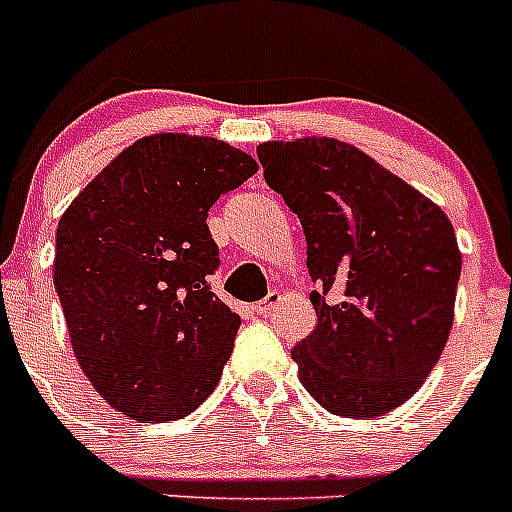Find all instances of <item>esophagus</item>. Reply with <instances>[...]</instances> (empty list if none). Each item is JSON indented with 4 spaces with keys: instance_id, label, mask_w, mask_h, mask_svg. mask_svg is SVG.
I'll use <instances>...</instances> for the list:
<instances>
[{
    "instance_id": "esophagus-1",
    "label": "esophagus",
    "mask_w": 512,
    "mask_h": 512,
    "mask_svg": "<svg viewBox=\"0 0 512 512\" xmlns=\"http://www.w3.org/2000/svg\"><path fill=\"white\" fill-rule=\"evenodd\" d=\"M279 300H282V295H279L277 289H271L269 295H266L264 300L256 305V315H261V318H269L271 312H274V307L279 305Z\"/></svg>"
}]
</instances>
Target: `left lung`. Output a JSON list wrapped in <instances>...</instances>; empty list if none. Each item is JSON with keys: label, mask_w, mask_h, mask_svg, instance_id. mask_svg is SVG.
Returning a JSON list of instances; mask_svg holds the SVG:
<instances>
[{"label": "left lung", "mask_w": 512, "mask_h": 512, "mask_svg": "<svg viewBox=\"0 0 512 512\" xmlns=\"http://www.w3.org/2000/svg\"><path fill=\"white\" fill-rule=\"evenodd\" d=\"M266 184L300 217L318 325L292 348L328 413L400 408L441 359L461 251L446 212L351 143L325 135L256 148Z\"/></svg>", "instance_id": "left-lung-1"}]
</instances>
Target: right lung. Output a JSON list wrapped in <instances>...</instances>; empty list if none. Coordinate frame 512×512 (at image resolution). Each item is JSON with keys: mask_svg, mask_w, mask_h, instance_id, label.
<instances>
[{"mask_svg": "<svg viewBox=\"0 0 512 512\" xmlns=\"http://www.w3.org/2000/svg\"><path fill=\"white\" fill-rule=\"evenodd\" d=\"M256 171L225 140L153 133L58 220L53 284L71 348L122 415L179 420L220 382L241 318L207 284L217 266L207 212Z\"/></svg>", "mask_w": 512, "mask_h": 512, "instance_id": "obj_1", "label": "right lung"}]
</instances>
